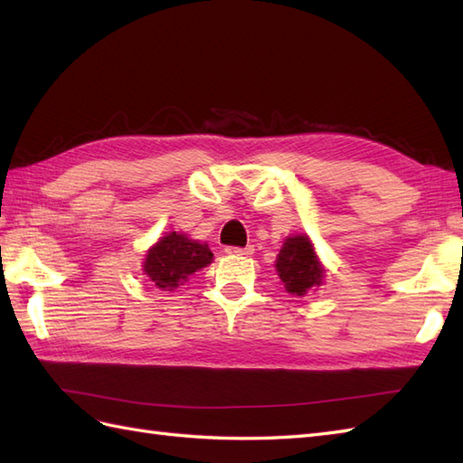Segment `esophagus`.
<instances>
[{"label":"esophagus","mask_w":463,"mask_h":463,"mask_svg":"<svg viewBox=\"0 0 463 463\" xmlns=\"http://www.w3.org/2000/svg\"><path fill=\"white\" fill-rule=\"evenodd\" d=\"M252 250H254V247H244V249H241V247H226L224 249V252L226 254H244V257H249V254H252Z\"/></svg>","instance_id":"obj_1"}]
</instances>
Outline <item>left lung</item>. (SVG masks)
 <instances>
[{"mask_svg": "<svg viewBox=\"0 0 463 463\" xmlns=\"http://www.w3.org/2000/svg\"><path fill=\"white\" fill-rule=\"evenodd\" d=\"M274 267L284 288L297 297L317 290L324 279V267L307 234H294L284 241Z\"/></svg>", "mask_w": 463, "mask_h": 463, "instance_id": "obj_1", "label": "left lung"}]
</instances>
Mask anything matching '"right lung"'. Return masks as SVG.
I'll return each instance as SVG.
<instances>
[{
	"mask_svg": "<svg viewBox=\"0 0 463 463\" xmlns=\"http://www.w3.org/2000/svg\"><path fill=\"white\" fill-rule=\"evenodd\" d=\"M213 252L206 242L191 241L186 234L169 232L146 250L143 272L161 290H173L189 280L193 272L209 267Z\"/></svg>",
	"mask_w": 463,
	"mask_h": 463,
	"instance_id": "obj_1",
	"label": "right lung"
}]
</instances>
